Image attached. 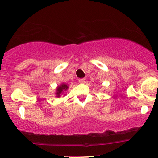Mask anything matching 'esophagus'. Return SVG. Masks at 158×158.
Instances as JSON below:
<instances>
[{
  "mask_svg": "<svg viewBox=\"0 0 158 158\" xmlns=\"http://www.w3.org/2000/svg\"><path fill=\"white\" fill-rule=\"evenodd\" d=\"M79 83H85V78H80L79 80Z\"/></svg>",
  "mask_w": 158,
  "mask_h": 158,
  "instance_id": "34e87169",
  "label": "esophagus"
}]
</instances>
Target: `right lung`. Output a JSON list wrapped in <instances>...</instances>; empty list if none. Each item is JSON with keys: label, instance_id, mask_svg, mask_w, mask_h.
I'll return each mask as SVG.
<instances>
[{"label": "right lung", "instance_id": "right-lung-1", "mask_svg": "<svg viewBox=\"0 0 158 158\" xmlns=\"http://www.w3.org/2000/svg\"><path fill=\"white\" fill-rule=\"evenodd\" d=\"M68 88V86L65 85V84H62L60 86H59L57 88V97H60V94H62V93L64 91V90H66Z\"/></svg>", "mask_w": 158, "mask_h": 158}]
</instances>
